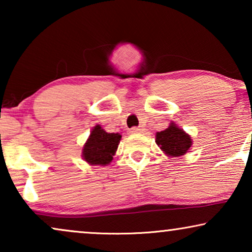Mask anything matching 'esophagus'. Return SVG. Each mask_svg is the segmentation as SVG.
Masks as SVG:
<instances>
[{"mask_svg":"<svg viewBox=\"0 0 252 252\" xmlns=\"http://www.w3.org/2000/svg\"><path fill=\"white\" fill-rule=\"evenodd\" d=\"M144 130V128H142V127H133V128H130L128 130L129 134H136V133H142Z\"/></svg>","mask_w":252,"mask_h":252,"instance_id":"34e87169","label":"esophagus"}]
</instances>
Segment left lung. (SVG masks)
Instances as JSON below:
<instances>
[{
  "instance_id": "1",
  "label": "left lung",
  "mask_w": 252,
  "mask_h": 252,
  "mask_svg": "<svg viewBox=\"0 0 252 252\" xmlns=\"http://www.w3.org/2000/svg\"><path fill=\"white\" fill-rule=\"evenodd\" d=\"M156 143L168 157H182L192 146V139L188 133L171 122L170 126L156 133Z\"/></svg>"
}]
</instances>
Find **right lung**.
Instances as JSON below:
<instances>
[{
  "mask_svg": "<svg viewBox=\"0 0 252 252\" xmlns=\"http://www.w3.org/2000/svg\"><path fill=\"white\" fill-rule=\"evenodd\" d=\"M120 140L122 135L119 133H108L101 125L94 126L82 147V159L89 165L106 166L112 161Z\"/></svg>",
  "mask_w": 252,
  "mask_h": 252,
  "instance_id": "obj_1",
  "label": "right lung"
}]
</instances>
